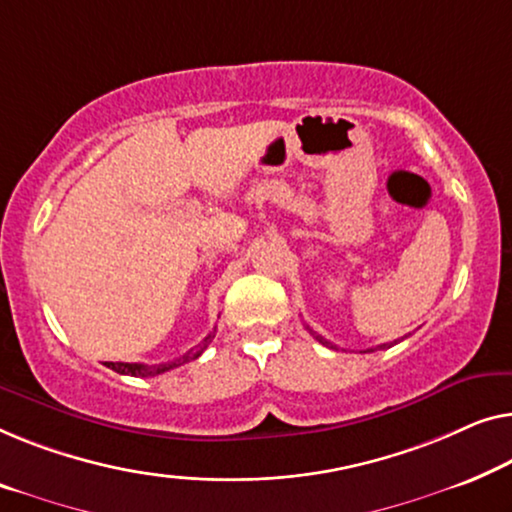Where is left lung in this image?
Listing matches in <instances>:
<instances>
[{
  "label": "left lung",
  "instance_id": "left-lung-1",
  "mask_svg": "<svg viewBox=\"0 0 512 512\" xmlns=\"http://www.w3.org/2000/svg\"><path fill=\"white\" fill-rule=\"evenodd\" d=\"M307 330H309V332H311V335H314V337H316V339H318V342H321V344H325V346H330V348H337L335 344H330V342H328V339H323L321 335H316V332H314V330H311V328H307ZM392 344H397V342H390V344H381V346H376V348H367V351H362V353H374V351H381V348H390Z\"/></svg>",
  "mask_w": 512,
  "mask_h": 512
}]
</instances>
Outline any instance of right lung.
Wrapping results in <instances>:
<instances>
[{"mask_svg": "<svg viewBox=\"0 0 512 512\" xmlns=\"http://www.w3.org/2000/svg\"><path fill=\"white\" fill-rule=\"evenodd\" d=\"M214 332H217V330H214ZM214 332H210V335H207L201 344L194 346V348H191V351L184 353L182 358H175V360H170V362H159V365H143V362H106V367H110V369H113V372H117V374L143 376V379H147V376L164 374V372H170V369L182 367V365H187V362L196 360L198 355H201V353L205 351L207 344H210L212 339H214Z\"/></svg>", "mask_w": 512, "mask_h": 512, "instance_id": "1", "label": "right lung"}]
</instances>
